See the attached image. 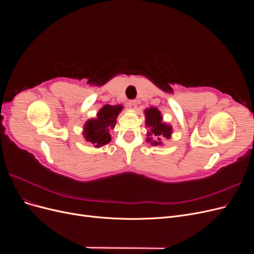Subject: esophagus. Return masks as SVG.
<instances>
[{
	"label": "esophagus",
	"mask_w": 254,
	"mask_h": 254,
	"mask_svg": "<svg viewBox=\"0 0 254 254\" xmlns=\"http://www.w3.org/2000/svg\"><path fill=\"white\" fill-rule=\"evenodd\" d=\"M128 107L130 110H135L136 108V102L135 101H129L128 102Z\"/></svg>",
	"instance_id": "obj_1"
}]
</instances>
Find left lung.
Segmentation results:
<instances>
[{
  "label": "left lung",
  "instance_id": "1",
  "mask_svg": "<svg viewBox=\"0 0 254 254\" xmlns=\"http://www.w3.org/2000/svg\"><path fill=\"white\" fill-rule=\"evenodd\" d=\"M145 113V126L148 128L147 141L152 146L163 145L161 139L166 137L171 139L173 133V127L163 122V115L156 107H149L144 110Z\"/></svg>",
  "mask_w": 254,
  "mask_h": 254
}]
</instances>
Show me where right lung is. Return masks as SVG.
<instances>
[{"label": "right lung", "mask_w": 254, "mask_h": 254, "mask_svg": "<svg viewBox=\"0 0 254 254\" xmlns=\"http://www.w3.org/2000/svg\"><path fill=\"white\" fill-rule=\"evenodd\" d=\"M123 110L122 105H105L96 114V118L88 120L83 125L84 140L99 148L111 141L110 130L117 125V119Z\"/></svg>", "instance_id": "1"}]
</instances>
